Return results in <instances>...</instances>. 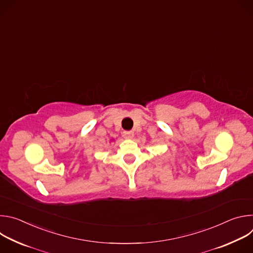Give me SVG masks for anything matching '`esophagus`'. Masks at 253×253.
<instances>
[{
  "mask_svg": "<svg viewBox=\"0 0 253 253\" xmlns=\"http://www.w3.org/2000/svg\"><path fill=\"white\" fill-rule=\"evenodd\" d=\"M123 137L125 139H132L134 137V132L133 131H124L123 132Z\"/></svg>",
  "mask_w": 253,
  "mask_h": 253,
  "instance_id": "1",
  "label": "esophagus"
}]
</instances>
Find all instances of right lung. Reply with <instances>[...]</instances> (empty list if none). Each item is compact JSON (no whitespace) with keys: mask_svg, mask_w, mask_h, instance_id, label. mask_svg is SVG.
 <instances>
[{"mask_svg":"<svg viewBox=\"0 0 253 253\" xmlns=\"http://www.w3.org/2000/svg\"><path fill=\"white\" fill-rule=\"evenodd\" d=\"M112 140H113V139H112Z\"/></svg>","mask_w":253,"mask_h":253,"instance_id":"add662e5","label":"right lung"}]
</instances>
